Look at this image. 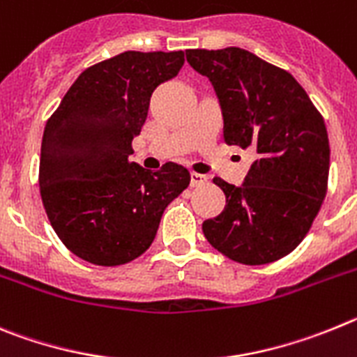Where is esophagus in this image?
I'll return each instance as SVG.
<instances>
[{
  "label": "esophagus",
  "mask_w": 357,
  "mask_h": 357,
  "mask_svg": "<svg viewBox=\"0 0 357 357\" xmlns=\"http://www.w3.org/2000/svg\"><path fill=\"white\" fill-rule=\"evenodd\" d=\"M192 186H202L208 183V176L199 174V172H192Z\"/></svg>",
  "instance_id": "34e87169"
}]
</instances>
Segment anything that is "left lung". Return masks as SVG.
Segmentation results:
<instances>
[{
	"label": "left lung",
	"instance_id": "1",
	"mask_svg": "<svg viewBox=\"0 0 357 357\" xmlns=\"http://www.w3.org/2000/svg\"><path fill=\"white\" fill-rule=\"evenodd\" d=\"M186 60L217 92L227 146L256 155L242 186L213 178L226 208L202 222V233L236 263L278 261L303 242L326 197L324 117L288 70L249 51L186 50Z\"/></svg>",
	"mask_w": 357,
	"mask_h": 357
}]
</instances>
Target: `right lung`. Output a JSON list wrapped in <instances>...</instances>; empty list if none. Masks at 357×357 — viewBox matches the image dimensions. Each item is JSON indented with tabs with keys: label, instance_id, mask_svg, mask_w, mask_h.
<instances>
[{
	"label": "right lung",
	"instance_id": "right-lung-1",
	"mask_svg": "<svg viewBox=\"0 0 357 357\" xmlns=\"http://www.w3.org/2000/svg\"><path fill=\"white\" fill-rule=\"evenodd\" d=\"M183 51H126L78 76L47 119L38 188L54 233L78 258L101 266L133 261L151 247L163 210L190 185V172H156L130 162L149 98L174 78Z\"/></svg>",
	"mask_w": 357,
	"mask_h": 357
}]
</instances>
